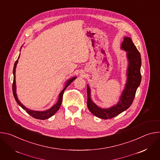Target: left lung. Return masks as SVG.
Masks as SVG:
<instances>
[{
	"mask_svg": "<svg viewBox=\"0 0 160 160\" xmlns=\"http://www.w3.org/2000/svg\"><path fill=\"white\" fill-rule=\"evenodd\" d=\"M121 49L127 52L128 66L127 82L118 103L109 108H101L92 102L90 98V89L87 85V107L93 115L102 119H111L127 109L132 104L135 93L141 82V57L130 37H125Z\"/></svg>",
	"mask_w": 160,
	"mask_h": 160,
	"instance_id": "8db88e82",
	"label": "left lung"
}]
</instances>
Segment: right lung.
<instances>
[{
	"label": "right lung",
	"mask_w": 160,
	"mask_h": 160,
	"mask_svg": "<svg viewBox=\"0 0 160 160\" xmlns=\"http://www.w3.org/2000/svg\"><path fill=\"white\" fill-rule=\"evenodd\" d=\"M19 58V55L18 56V59L16 61L14 65V68H13V75H14V78H13V83H12V92H13V96L14 97V99L16 100V101L17 102V103L18 104L19 106H20L22 109L24 110H25L27 111V113H28L30 115H31L32 117L36 118V119H38V120H46L50 117H51L52 116H53L54 114L58 111V109L60 108V106L61 105L62 103V96H63V93L64 92L65 89L67 88V87L69 86L72 82L77 78V77H73L70 79L68 80L65 86L63 88V90L61 91V92L59 93V98H58V101L56 102V104H54L52 107H51L50 109L45 110V111H33L32 109H30L28 108H27V107H25L24 105H22V104H21V102L19 101V100L18 99V97H17V94H16V76H15V73H16V65L18 62V59Z\"/></svg>",
	"instance_id": "right-lung-1"
}]
</instances>
